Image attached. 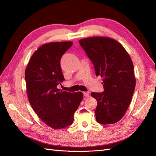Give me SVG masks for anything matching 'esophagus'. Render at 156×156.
I'll use <instances>...</instances> for the list:
<instances>
[{
  "label": "esophagus",
  "mask_w": 156,
  "mask_h": 156,
  "mask_svg": "<svg viewBox=\"0 0 156 156\" xmlns=\"http://www.w3.org/2000/svg\"><path fill=\"white\" fill-rule=\"evenodd\" d=\"M83 94H84V97H88L89 95H90V94H89V92H84Z\"/></svg>",
  "instance_id": "34e87169"
}]
</instances>
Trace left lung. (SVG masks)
Listing matches in <instances>:
<instances>
[{"label": "left lung", "mask_w": 156, "mask_h": 156, "mask_svg": "<svg viewBox=\"0 0 156 156\" xmlns=\"http://www.w3.org/2000/svg\"><path fill=\"white\" fill-rule=\"evenodd\" d=\"M79 43L93 63L96 75L103 81L104 92L91 93L98 103L96 120L102 125L116 123L127 111L134 92L133 62L114 39L98 36L80 39Z\"/></svg>", "instance_id": "1"}]
</instances>
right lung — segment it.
<instances>
[{
	"label": "right lung",
	"mask_w": 156,
	"mask_h": 156,
	"mask_svg": "<svg viewBox=\"0 0 156 156\" xmlns=\"http://www.w3.org/2000/svg\"><path fill=\"white\" fill-rule=\"evenodd\" d=\"M72 44L51 42L41 45L32 55L25 72L29 103L41 120L54 129L72 124L83 98L81 92L72 93L57 88L64 80L61 58Z\"/></svg>",
	"instance_id": "1"
}]
</instances>
